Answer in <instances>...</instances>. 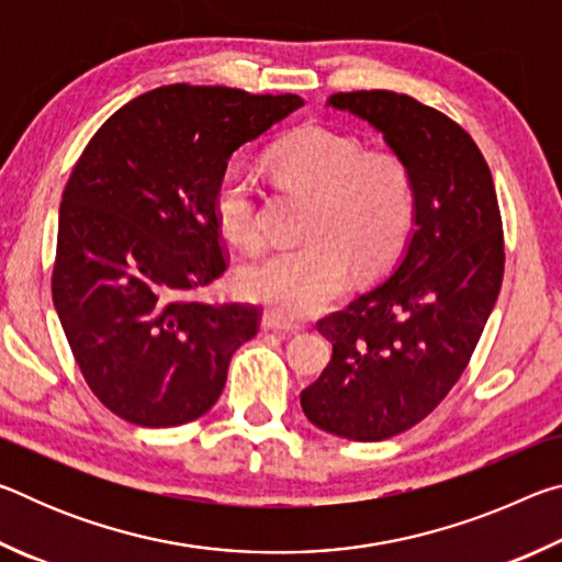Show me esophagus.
I'll return each mask as SVG.
<instances>
[{"label":"esophagus","mask_w":562,"mask_h":562,"mask_svg":"<svg viewBox=\"0 0 562 562\" xmlns=\"http://www.w3.org/2000/svg\"><path fill=\"white\" fill-rule=\"evenodd\" d=\"M262 329H274V331H300L302 325H294V322H288L284 317H280L278 312H265L260 319Z\"/></svg>","instance_id":"esophagus-1"}]
</instances>
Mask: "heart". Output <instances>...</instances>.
I'll return each instance as SVG.
<instances>
[{
    "mask_svg": "<svg viewBox=\"0 0 562 562\" xmlns=\"http://www.w3.org/2000/svg\"><path fill=\"white\" fill-rule=\"evenodd\" d=\"M272 173L315 193L304 237L307 245L272 252L237 272L243 297L284 319L317 315L347 288L351 262L374 272L404 245L416 211L414 176L386 148H367L357 136L327 126H300L270 150ZM213 217L243 250L262 245L252 180L227 166L213 186Z\"/></svg>",
    "mask_w": 562,
    "mask_h": 562,
    "instance_id": "b5f03b06",
    "label": "heart"
}]
</instances>
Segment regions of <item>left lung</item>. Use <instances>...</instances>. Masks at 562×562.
Instances as JSON below:
<instances>
[{"label": "left lung", "instance_id": "left-lung-1", "mask_svg": "<svg viewBox=\"0 0 562 562\" xmlns=\"http://www.w3.org/2000/svg\"><path fill=\"white\" fill-rule=\"evenodd\" d=\"M382 133L414 176L416 211L394 272L317 322L331 361L300 394L341 439L382 441L429 416L459 382L503 282V223L486 158L459 123L406 93L329 97Z\"/></svg>", "mask_w": 562, "mask_h": 562}]
</instances>
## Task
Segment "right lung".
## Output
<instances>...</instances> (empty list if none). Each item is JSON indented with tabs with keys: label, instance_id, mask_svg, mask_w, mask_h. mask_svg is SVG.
<instances>
[{
	"label": "right lung",
	"instance_id": "1",
	"mask_svg": "<svg viewBox=\"0 0 562 562\" xmlns=\"http://www.w3.org/2000/svg\"><path fill=\"white\" fill-rule=\"evenodd\" d=\"M302 106L173 83L93 133L59 207L52 297L99 402L136 426H180L221 396L235 349L258 335L255 304H203L227 255L213 186L247 140Z\"/></svg>",
	"mask_w": 562,
	"mask_h": 562
}]
</instances>
